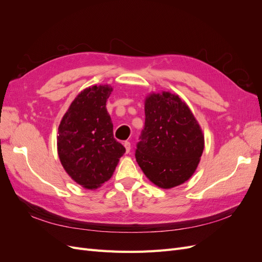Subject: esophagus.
<instances>
[{
  "instance_id": "1",
  "label": "esophagus",
  "mask_w": 262,
  "mask_h": 262,
  "mask_svg": "<svg viewBox=\"0 0 262 262\" xmlns=\"http://www.w3.org/2000/svg\"><path fill=\"white\" fill-rule=\"evenodd\" d=\"M123 145H124V147H125V152H126V153H129L130 150H131V144H130V142L125 141L124 143H123Z\"/></svg>"
}]
</instances>
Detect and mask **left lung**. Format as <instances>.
<instances>
[{
    "mask_svg": "<svg viewBox=\"0 0 262 262\" xmlns=\"http://www.w3.org/2000/svg\"><path fill=\"white\" fill-rule=\"evenodd\" d=\"M145 124L136 158L145 176L163 189L184 184L193 175L204 148V137L191 110L178 95L149 94Z\"/></svg>",
    "mask_w": 262,
    "mask_h": 262,
    "instance_id": "1",
    "label": "left lung"
}]
</instances>
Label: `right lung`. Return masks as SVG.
Instances as JSON below:
<instances>
[{"label": "right lung", "mask_w": 262, "mask_h": 262, "mask_svg": "<svg viewBox=\"0 0 262 262\" xmlns=\"http://www.w3.org/2000/svg\"><path fill=\"white\" fill-rule=\"evenodd\" d=\"M109 85H94L77 95L59 125L57 144L63 168L78 185L96 189L109 180L124 153L114 138L106 102Z\"/></svg>", "instance_id": "right-lung-1"}]
</instances>
